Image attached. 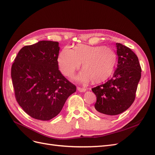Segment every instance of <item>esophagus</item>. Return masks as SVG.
Here are the masks:
<instances>
[{
  "instance_id": "obj_1",
  "label": "esophagus",
  "mask_w": 155,
  "mask_h": 155,
  "mask_svg": "<svg viewBox=\"0 0 155 155\" xmlns=\"http://www.w3.org/2000/svg\"><path fill=\"white\" fill-rule=\"evenodd\" d=\"M78 90L79 92H85V91H87V88H81V87H78Z\"/></svg>"
}]
</instances>
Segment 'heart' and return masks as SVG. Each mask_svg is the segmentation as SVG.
Masks as SVG:
<instances>
[{
  "label": "heart",
  "mask_w": 155,
  "mask_h": 155,
  "mask_svg": "<svg viewBox=\"0 0 155 155\" xmlns=\"http://www.w3.org/2000/svg\"><path fill=\"white\" fill-rule=\"evenodd\" d=\"M58 62L61 72L66 76L72 74L83 63L84 71L79 79L87 81L91 78L93 82H101L113 72L116 55L113 50L106 46L78 44L74 50L68 46L64 47L59 54Z\"/></svg>",
  "instance_id": "heart-1"
}]
</instances>
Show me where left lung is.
I'll use <instances>...</instances> for the list:
<instances>
[{"mask_svg":"<svg viewBox=\"0 0 155 155\" xmlns=\"http://www.w3.org/2000/svg\"><path fill=\"white\" fill-rule=\"evenodd\" d=\"M118 64L112 78L92 88L97 100L93 111L98 115L114 116L128 109L135 100L142 69L137 55L129 48L116 43Z\"/></svg>","mask_w":155,"mask_h":155,"instance_id":"left-lung-1","label":"left lung"}]
</instances>
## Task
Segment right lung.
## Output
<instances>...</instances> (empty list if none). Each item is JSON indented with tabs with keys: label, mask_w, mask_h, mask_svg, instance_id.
Returning <instances> with one entry per match:
<instances>
[{
	"label": "right lung",
	"mask_w": 155,
	"mask_h": 155,
	"mask_svg": "<svg viewBox=\"0 0 155 155\" xmlns=\"http://www.w3.org/2000/svg\"><path fill=\"white\" fill-rule=\"evenodd\" d=\"M58 42L41 41L22 47L12 66L17 103L31 118L50 120L61 111L76 87L59 70Z\"/></svg>",
	"instance_id": "obj_1"
}]
</instances>
